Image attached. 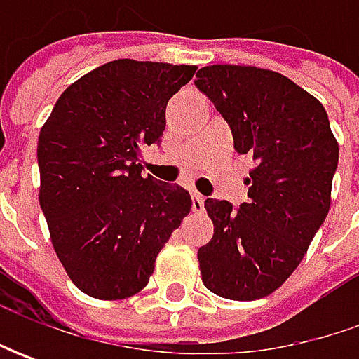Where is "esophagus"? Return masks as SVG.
<instances>
[{
  "label": "esophagus",
  "mask_w": 359,
  "mask_h": 359,
  "mask_svg": "<svg viewBox=\"0 0 359 359\" xmlns=\"http://www.w3.org/2000/svg\"><path fill=\"white\" fill-rule=\"evenodd\" d=\"M203 200H205V198L201 196L200 191H196V189L191 191V210H194L196 214H201V212H203Z\"/></svg>",
  "instance_id": "esophagus-1"
}]
</instances>
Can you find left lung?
I'll list each match as a JSON object with an SVG mask.
<instances>
[{
  "mask_svg": "<svg viewBox=\"0 0 359 359\" xmlns=\"http://www.w3.org/2000/svg\"><path fill=\"white\" fill-rule=\"evenodd\" d=\"M196 86L228 121L255 170L240 208L205 200L214 238L198 250L201 280L217 296L250 302L276 292L299 266L330 212L339 147L324 105L282 74L208 65Z\"/></svg>",
  "mask_w": 359,
  "mask_h": 359,
  "instance_id": "obj_1",
  "label": "left lung"
}]
</instances>
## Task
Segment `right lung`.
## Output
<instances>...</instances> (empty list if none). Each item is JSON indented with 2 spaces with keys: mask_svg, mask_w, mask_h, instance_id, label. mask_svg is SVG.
I'll use <instances>...</instances> for the list:
<instances>
[{
  "mask_svg": "<svg viewBox=\"0 0 359 359\" xmlns=\"http://www.w3.org/2000/svg\"><path fill=\"white\" fill-rule=\"evenodd\" d=\"M196 65L116 60L60 95L39 131V205L69 280L91 297L144 290L156 257L191 210L177 184L142 175L161 144L165 105Z\"/></svg>",
  "mask_w": 359,
  "mask_h": 359,
  "instance_id": "add662e5",
  "label": "right lung"
}]
</instances>
